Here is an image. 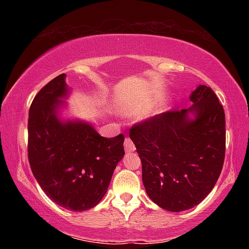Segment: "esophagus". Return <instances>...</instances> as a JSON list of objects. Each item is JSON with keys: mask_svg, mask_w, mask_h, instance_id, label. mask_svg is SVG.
Here are the masks:
<instances>
[{"mask_svg": "<svg viewBox=\"0 0 249 249\" xmlns=\"http://www.w3.org/2000/svg\"><path fill=\"white\" fill-rule=\"evenodd\" d=\"M124 148H125V152L126 153H132L136 151V146H134L133 142L131 141L130 138H126L124 142Z\"/></svg>", "mask_w": 249, "mask_h": 249, "instance_id": "obj_1", "label": "esophagus"}]
</instances>
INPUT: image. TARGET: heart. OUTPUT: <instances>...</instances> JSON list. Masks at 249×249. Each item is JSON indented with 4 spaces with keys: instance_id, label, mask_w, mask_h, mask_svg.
<instances>
[{
    "instance_id": "b5f03b06",
    "label": "heart",
    "mask_w": 249,
    "mask_h": 249,
    "mask_svg": "<svg viewBox=\"0 0 249 249\" xmlns=\"http://www.w3.org/2000/svg\"><path fill=\"white\" fill-rule=\"evenodd\" d=\"M159 101V97H153V98L148 99L142 104L136 105V107H130V108H123V112H126V113H131V115H142V113L146 112V111L150 110L151 107H153L154 105L157 104Z\"/></svg>"
}]
</instances>
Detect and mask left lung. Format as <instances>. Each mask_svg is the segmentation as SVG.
Masks as SVG:
<instances>
[{"label": "left lung", "instance_id": "obj_1", "mask_svg": "<svg viewBox=\"0 0 249 249\" xmlns=\"http://www.w3.org/2000/svg\"><path fill=\"white\" fill-rule=\"evenodd\" d=\"M190 101L193 105L188 108L161 113L130 130L147 196L170 212L199 205L224 165V107L206 85H198Z\"/></svg>", "mask_w": 249, "mask_h": 249}]
</instances>
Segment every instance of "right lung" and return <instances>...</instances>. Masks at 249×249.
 <instances>
[{"mask_svg":"<svg viewBox=\"0 0 249 249\" xmlns=\"http://www.w3.org/2000/svg\"><path fill=\"white\" fill-rule=\"evenodd\" d=\"M57 76L34 98L28 122V157L34 177L53 202L82 212L107 193L124 157V136L104 138L91 123L64 115L71 88Z\"/></svg>","mask_w":249,"mask_h":249,"instance_id":"1","label":"right lung"}]
</instances>
